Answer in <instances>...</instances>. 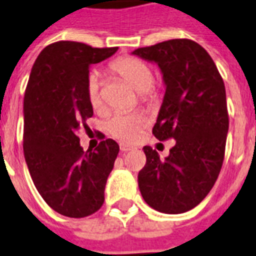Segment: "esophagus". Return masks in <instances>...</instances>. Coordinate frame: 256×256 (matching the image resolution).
<instances>
[{
  "label": "esophagus",
  "instance_id": "obj_1",
  "mask_svg": "<svg viewBox=\"0 0 256 256\" xmlns=\"http://www.w3.org/2000/svg\"><path fill=\"white\" fill-rule=\"evenodd\" d=\"M132 146H130V145H126V144H120V150L122 152H128V150H132Z\"/></svg>",
  "mask_w": 256,
  "mask_h": 256
}]
</instances>
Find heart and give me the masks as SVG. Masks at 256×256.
<instances>
[{
    "mask_svg": "<svg viewBox=\"0 0 256 256\" xmlns=\"http://www.w3.org/2000/svg\"><path fill=\"white\" fill-rule=\"evenodd\" d=\"M111 68L140 92L141 100L144 103L152 104L158 99V91L153 82L152 68L144 60L132 56H122L112 63ZM87 96L90 104L95 110L103 107V94L100 87L99 74L96 71L90 72L87 76ZM148 124L149 120L144 112L136 111L115 114L107 122L106 128L112 138L122 142H134L140 138Z\"/></svg>",
    "mask_w": 256,
    "mask_h": 256,
    "instance_id": "heart-1",
    "label": "heart"
}]
</instances>
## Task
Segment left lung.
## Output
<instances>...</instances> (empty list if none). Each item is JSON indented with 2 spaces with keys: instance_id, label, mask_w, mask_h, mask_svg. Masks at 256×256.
<instances>
[{
  "instance_id": "8db88e82",
  "label": "left lung",
  "mask_w": 256,
  "mask_h": 256,
  "mask_svg": "<svg viewBox=\"0 0 256 256\" xmlns=\"http://www.w3.org/2000/svg\"><path fill=\"white\" fill-rule=\"evenodd\" d=\"M160 66L166 86L152 134L174 138L169 156L144 146L138 188L150 208L180 214L209 194L224 164L228 112L224 79L209 52L192 40H170L134 51Z\"/></svg>"
}]
</instances>
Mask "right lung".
Listing matches in <instances>:
<instances>
[{"label": "right lung", "instance_id": "obj_1", "mask_svg": "<svg viewBox=\"0 0 256 256\" xmlns=\"http://www.w3.org/2000/svg\"><path fill=\"white\" fill-rule=\"evenodd\" d=\"M118 47H91L59 40L40 51L24 100V153L32 182L51 209L84 218L103 206L104 188L118 145L100 138L83 150L79 130L94 115L87 96L90 66L110 58Z\"/></svg>", "mask_w": 256, "mask_h": 256}]
</instances>
